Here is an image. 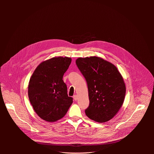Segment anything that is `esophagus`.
Masks as SVG:
<instances>
[{
	"label": "esophagus",
	"instance_id": "obj_1",
	"mask_svg": "<svg viewBox=\"0 0 154 154\" xmlns=\"http://www.w3.org/2000/svg\"><path fill=\"white\" fill-rule=\"evenodd\" d=\"M73 99L75 101H76L78 100V96L76 95H73Z\"/></svg>",
	"mask_w": 154,
	"mask_h": 154
}]
</instances>
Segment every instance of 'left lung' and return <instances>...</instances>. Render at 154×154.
I'll use <instances>...</instances> for the list:
<instances>
[{
  "label": "left lung",
  "mask_w": 154,
  "mask_h": 154,
  "mask_svg": "<svg viewBox=\"0 0 154 154\" xmlns=\"http://www.w3.org/2000/svg\"><path fill=\"white\" fill-rule=\"evenodd\" d=\"M88 86V117L99 123L111 120L121 108L126 94L123 79L117 67L96 56L76 60Z\"/></svg>",
  "instance_id": "1"
}]
</instances>
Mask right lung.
Masks as SVG:
<instances>
[{
	"mask_svg": "<svg viewBox=\"0 0 154 154\" xmlns=\"http://www.w3.org/2000/svg\"><path fill=\"white\" fill-rule=\"evenodd\" d=\"M72 59L53 57L40 63L32 75L28 85L29 101L37 115L47 122L63 117L73 103L68 97L64 73Z\"/></svg>",
	"mask_w": 154,
	"mask_h": 154,
	"instance_id": "1",
	"label": "right lung"
}]
</instances>
